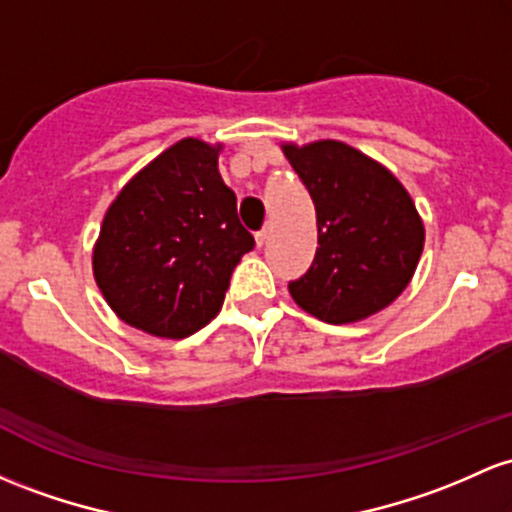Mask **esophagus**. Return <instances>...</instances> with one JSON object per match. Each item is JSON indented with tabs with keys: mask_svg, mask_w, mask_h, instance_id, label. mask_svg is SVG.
Wrapping results in <instances>:
<instances>
[{
	"mask_svg": "<svg viewBox=\"0 0 512 512\" xmlns=\"http://www.w3.org/2000/svg\"><path fill=\"white\" fill-rule=\"evenodd\" d=\"M267 238H269V233H267V230H260V233L255 235V243H257V247H262V245H265V243H267Z\"/></svg>",
	"mask_w": 512,
	"mask_h": 512,
	"instance_id": "obj_1",
	"label": "esophagus"
}]
</instances>
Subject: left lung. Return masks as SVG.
<instances>
[{
  "label": "left lung",
  "mask_w": 512,
  "mask_h": 512,
  "mask_svg": "<svg viewBox=\"0 0 512 512\" xmlns=\"http://www.w3.org/2000/svg\"><path fill=\"white\" fill-rule=\"evenodd\" d=\"M316 206L313 265L289 284L296 306L330 325L384 311L411 284L425 226L408 189L381 162L340 140L282 143Z\"/></svg>",
  "instance_id": "obj_1"
}]
</instances>
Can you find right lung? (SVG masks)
Returning <instances> with one entry per match:
<instances>
[{
	"mask_svg": "<svg viewBox=\"0 0 512 512\" xmlns=\"http://www.w3.org/2000/svg\"><path fill=\"white\" fill-rule=\"evenodd\" d=\"M221 150L182 138L133 174L104 213L94 282L123 323L153 338L182 340L209 325L255 245L218 172Z\"/></svg>",
	"mask_w": 512,
	"mask_h": 512,
	"instance_id": "add662e5",
	"label": "right lung"
}]
</instances>
